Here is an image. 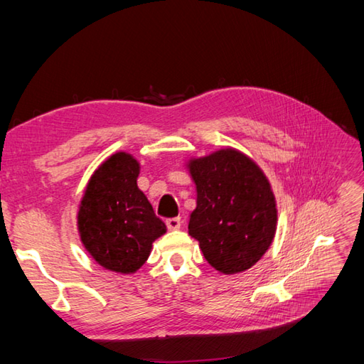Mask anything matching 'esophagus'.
<instances>
[{"instance_id":"34e87169","label":"esophagus","mask_w":364,"mask_h":364,"mask_svg":"<svg viewBox=\"0 0 364 364\" xmlns=\"http://www.w3.org/2000/svg\"><path fill=\"white\" fill-rule=\"evenodd\" d=\"M181 226H182L181 217H173V218L167 220V228L170 230H178V229H181Z\"/></svg>"}]
</instances>
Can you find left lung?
<instances>
[{"label": "left lung", "instance_id": "left-lung-1", "mask_svg": "<svg viewBox=\"0 0 364 364\" xmlns=\"http://www.w3.org/2000/svg\"><path fill=\"white\" fill-rule=\"evenodd\" d=\"M196 183L188 234L205 259L225 274L250 269L270 247L278 209L272 185L258 164L232 147L186 162Z\"/></svg>", "mask_w": 364, "mask_h": 364}]
</instances>
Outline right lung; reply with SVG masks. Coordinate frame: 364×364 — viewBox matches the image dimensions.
Masks as SVG:
<instances>
[{
  "label": "right lung",
  "mask_w": 364,
  "mask_h": 364,
  "mask_svg": "<svg viewBox=\"0 0 364 364\" xmlns=\"http://www.w3.org/2000/svg\"><path fill=\"white\" fill-rule=\"evenodd\" d=\"M139 168L130 153L117 151L98 165L83 191L77 230L83 247L106 270L135 273L153 241L167 232L138 188Z\"/></svg>",
  "instance_id": "obj_1"
}]
</instances>
